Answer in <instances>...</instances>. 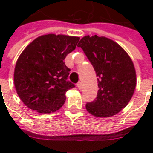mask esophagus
Instances as JSON below:
<instances>
[{"instance_id": "1", "label": "esophagus", "mask_w": 153, "mask_h": 153, "mask_svg": "<svg viewBox=\"0 0 153 153\" xmlns=\"http://www.w3.org/2000/svg\"><path fill=\"white\" fill-rule=\"evenodd\" d=\"M77 87L79 88V89H81V88H82V83H81V82H79V83H77Z\"/></svg>"}]
</instances>
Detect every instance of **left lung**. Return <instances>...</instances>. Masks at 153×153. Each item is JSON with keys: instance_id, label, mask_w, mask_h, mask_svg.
<instances>
[{"instance_id": "left-lung-1", "label": "left lung", "mask_w": 153, "mask_h": 153, "mask_svg": "<svg viewBox=\"0 0 153 153\" xmlns=\"http://www.w3.org/2000/svg\"><path fill=\"white\" fill-rule=\"evenodd\" d=\"M93 65L97 76L96 99L86 109L97 117L116 115L128 105L136 87L133 61L119 44L106 37L85 36L78 44Z\"/></svg>"}]
</instances>
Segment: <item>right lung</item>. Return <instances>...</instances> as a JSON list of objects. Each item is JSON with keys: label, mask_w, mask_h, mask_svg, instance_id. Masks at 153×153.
I'll list each match as a JSON object with an SVG mask.
<instances>
[{"label": "right lung", "mask_w": 153, "mask_h": 153, "mask_svg": "<svg viewBox=\"0 0 153 153\" xmlns=\"http://www.w3.org/2000/svg\"><path fill=\"white\" fill-rule=\"evenodd\" d=\"M79 37L47 34L28 44L17 60L14 73L16 92L29 109L39 113L56 111L65 93L74 84L68 81L70 70L64 62Z\"/></svg>", "instance_id": "obj_1"}]
</instances>
